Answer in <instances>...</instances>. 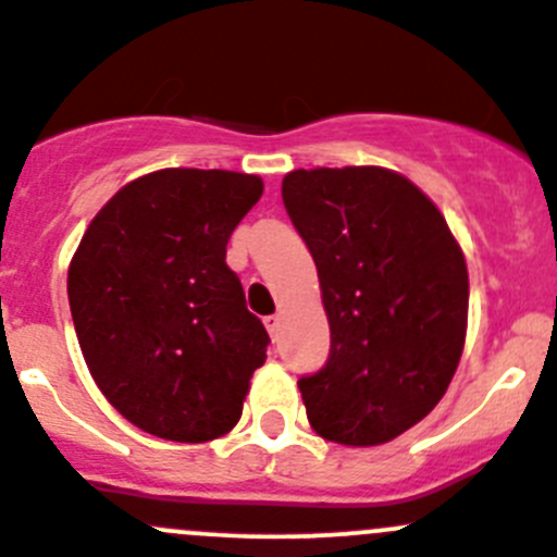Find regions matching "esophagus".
Wrapping results in <instances>:
<instances>
[{
  "instance_id": "esophagus-1",
  "label": "esophagus",
  "mask_w": 557,
  "mask_h": 557,
  "mask_svg": "<svg viewBox=\"0 0 557 557\" xmlns=\"http://www.w3.org/2000/svg\"><path fill=\"white\" fill-rule=\"evenodd\" d=\"M263 325H267L269 336H272V339H277V331H280V314H269V318L263 320Z\"/></svg>"
}]
</instances>
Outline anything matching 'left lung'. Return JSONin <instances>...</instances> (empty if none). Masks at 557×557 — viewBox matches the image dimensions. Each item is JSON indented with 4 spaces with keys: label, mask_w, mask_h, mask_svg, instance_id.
Segmentation results:
<instances>
[{
    "label": "left lung",
    "mask_w": 557,
    "mask_h": 557,
    "mask_svg": "<svg viewBox=\"0 0 557 557\" xmlns=\"http://www.w3.org/2000/svg\"><path fill=\"white\" fill-rule=\"evenodd\" d=\"M283 201L318 267L325 367L299 380L307 420L347 447L393 442L447 393L469 323V272L440 207L385 166L296 170Z\"/></svg>",
    "instance_id": "8db88e82"
}]
</instances>
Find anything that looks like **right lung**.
<instances>
[{"mask_svg": "<svg viewBox=\"0 0 557 557\" xmlns=\"http://www.w3.org/2000/svg\"><path fill=\"white\" fill-rule=\"evenodd\" d=\"M258 174L159 170L123 185L77 245L66 294L94 383L137 429L212 442L243 418L269 334L226 267Z\"/></svg>", "mask_w": 557, "mask_h": 557, "instance_id": "right-lung-1", "label": "right lung"}]
</instances>
